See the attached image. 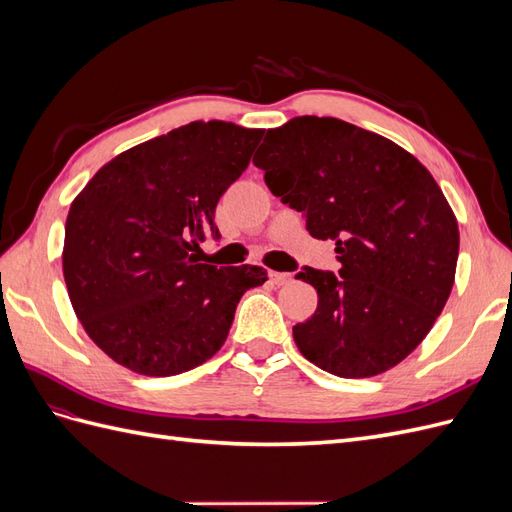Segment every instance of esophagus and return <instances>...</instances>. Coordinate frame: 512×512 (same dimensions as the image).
<instances>
[{
    "instance_id": "1",
    "label": "esophagus",
    "mask_w": 512,
    "mask_h": 512,
    "mask_svg": "<svg viewBox=\"0 0 512 512\" xmlns=\"http://www.w3.org/2000/svg\"><path fill=\"white\" fill-rule=\"evenodd\" d=\"M290 277H292L290 273H277V271H271V273H269V280H271V284H275V286L288 284Z\"/></svg>"
}]
</instances>
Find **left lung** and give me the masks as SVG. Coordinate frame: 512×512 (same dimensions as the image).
I'll use <instances>...</instances> for the list:
<instances>
[{"instance_id": "8db88e82", "label": "left lung", "mask_w": 512, "mask_h": 512, "mask_svg": "<svg viewBox=\"0 0 512 512\" xmlns=\"http://www.w3.org/2000/svg\"><path fill=\"white\" fill-rule=\"evenodd\" d=\"M254 164L342 262L337 275L297 273L318 292L312 318L292 327L301 354L339 378L404 361L455 284L459 226L436 179L389 138L316 115L267 130Z\"/></svg>"}]
</instances>
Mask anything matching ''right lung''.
Wrapping results in <instances>:
<instances>
[{"mask_svg": "<svg viewBox=\"0 0 512 512\" xmlns=\"http://www.w3.org/2000/svg\"><path fill=\"white\" fill-rule=\"evenodd\" d=\"M265 130L192 121L119 153L72 200L61 265L85 333L134 374L166 378L218 352L256 265L198 262L215 207ZM197 254L194 255L193 252Z\"/></svg>", "mask_w": 512, "mask_h": 512, "instance_id": "1", "label": "right lung"}]
</instances>
